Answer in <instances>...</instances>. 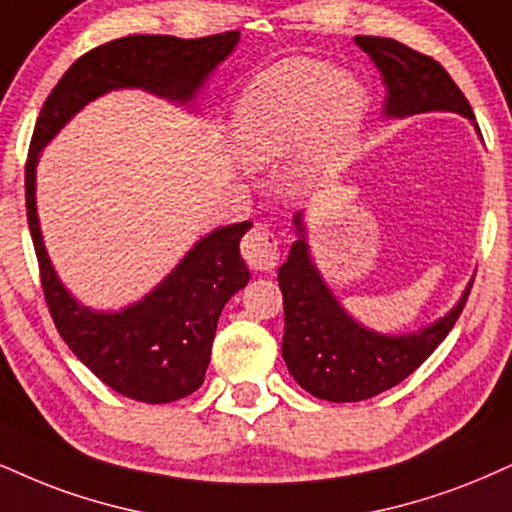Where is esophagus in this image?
<instances>
[{
  "mask_svg": "<svg viewBox=\"0 0 512 512\" xmlns=\"http://www.w3.org/2000/svg\"><path fill=\"white\" fill-rule=\"evenodd\" d=\"M242 256L251 268L270 270L280 258V244L266 227H254L242 242Z\"/></svg>",
  "mask_w": 512,
  "mask_h": 512,
  "instance_id": "obj_1",
  "label": "esophagus"
}]
</instances>
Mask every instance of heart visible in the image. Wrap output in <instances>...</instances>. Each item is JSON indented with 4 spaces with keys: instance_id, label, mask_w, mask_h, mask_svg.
<instances>
[{
    "instance_id": "1",
    "label": "heart",
    "mask_w": 512,
    "mask_h": 512,
    "mask_svg": "<svg viewBox=\"0 0 512 512\" xmlns=\"http://www.w3.org/2000/svg\"><path fill=\"white\" fill-rule=\"evenodd\" d=\"M368 116V92L323 61L285 59L258 73L232 111L230 140L246 166L289 159L299 189L332 182L351 161Z\"/></svg>"
}]
</instances>
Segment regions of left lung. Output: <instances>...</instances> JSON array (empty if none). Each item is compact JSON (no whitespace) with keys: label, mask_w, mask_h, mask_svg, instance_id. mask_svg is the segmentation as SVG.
I'll return each instance as SVG.
<instances>
[{"label":"left lung","mask_w":512,"mask_h":512,"mask_svg":"<svg viewBox=\"0 0 512 512\" xmlns=\"http://www.w3.org/2000/svg\"><path fill=\"white\" fill-rule=\"evenodd\" d=\"M356 44L380 68L387 97L382 116L389 121L418 113H458L475 123L465 94L444 66L389 37L358 35ZM296 242L277 270L285 299V337L282 358L301 389L334 403L365 401L406 380L427 356L444 342L456 325L472 280L451 311L413 332L387 334L358 323L339 304L308 246L306 213L294 216Z\"/></svg>","instance_id":"obj_1"}]
</instances>
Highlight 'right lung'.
I'll return each mask as SVG.
<instances>
[{
	"mask_svg": "<svg viewBox=\"0 0 512 512\" xmlns=\"http://www.w3.org/2000/svg\"><path fill=\"white\" fill-rule=\"evenodd\" d=\"M237 30L180 40L128 35L92 49L63 73L37 118L25 166V208L42 289L63 342L113 391L142 403L185 399L204 382L218 318L249 282L239 239L251 223L206 232L142 299L123 308H92L75 299L56 273L37 216V163L44 147L90 102L116 90H142L187 111L208 75L235 52Z\"/></svg>",
	"mask_w": 512,
	"mask_h": 512,
	"instance_id": "add662e5",
	"label": "right lung"
}]
</instances>
